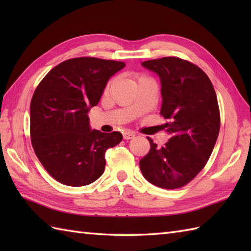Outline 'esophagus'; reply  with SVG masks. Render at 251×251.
Here are the masks:
<instances>
[{
  "label": "esophagus",
  "mask_w": 251,
  "mask_h": 251,
  "mask_svg": "<svg viewBox=\"0 0 251 251\" xmlns=\"http://www.w3.org/2000/svg\"><path fill=\"white\" fill-rule=\"evenodd\" d=\"M135 136H136V134L131 130H125L124 132H123V137H124L125 140L132 139V138H135Z\"/></svg>",
  "instance_id": "1"
}]
</instances>
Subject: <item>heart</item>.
Here are the masks:
<instances>
[{
    "label": "heart",
    "instance_id": "1",
    "mask_svg": "<svg viewBox=\"0 0 251 251\" xmlns=\"http://www.w3.org/2000/svg\"><path fill=\"white\" fill-rule=\"evenodd\" d=\"M140 77H146V76H140ZM140 77H139V78H140ZM109 86H110V84H108V86H106V89L109 88Z\"/></svg>",
    "mask_w": 251,
    "mask_h": 251
}]
</instances>
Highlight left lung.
Returning <instances> with one entry per match:
<instances>
[{
    "instance_id": "1",
    "label": "left lung",
    "mask_w": 251,
    "mask_h": 251,
    "mask_svg": "<svg viewBox=\"0 0 251 251\" xmlns=\"http://www.w3.org/2000/svg\"><path fill=\"white\" fill-rule=\"evenodd\" d=\"M142 66L161 78V115L168 120L164 128L170 138L157 148L148 137L151 148L139 162L141 173L158 188H182L205 167L219 135L215 88L201 68L178 57L147 60Z\"/></svg>"
}]
</instances>
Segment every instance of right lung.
Wrapping results in <instances>:
<instances>
[{"label": "right lung", "mask_w": 251, "mask_h": 251, "mask_svg": "<svg viewBox=\"0 0 251 251\" xmlns=\"http://www.w3.org/2000/svg\"><path fill=\"white\" fill-rule=\"evenodd\" d=\"M122 61L78 57L52 68L30 104V136L37 158L52 178L70 186L93 183L104 172V154L122 141L120 131L92 130L87 115L97 105Z\"/></svg>", "instance_id": "add662e5"}]
</instances>
